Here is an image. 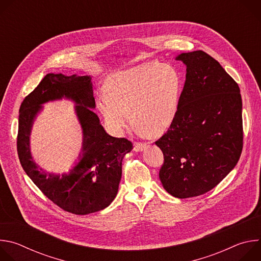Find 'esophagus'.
Masks as SVG:
<instances>
[{
  "label": "esophagus",
  "mask_w": 261,
  "mask_h": 261,
  "mask_svg": "<svg viewBox=\"0 0 261 261\" xmlns=\"http://www.w3.org/2000/svg\"><path fill=\"white\" fill-rule=\"evenodd\" d=\"M144 147H145V144H144V143L137 142V143H135V145H134V151H135V152H141V151L144 150Z\"/></svg>",
  "instance_id": "34e87169"
}]
</instances>
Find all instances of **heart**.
<instances>
[{"label":"heart","mask_w":261,"mask_h":261,"mask_svg":"<svg viewBox=\"0 0 261 261\" xmlns=\"http://www.w3.org/2000/svg\"><path fill=\"white\" fill-rule=\"evenodd\" d=\"M180 91L177 71L150 63L111 76L106 93L98 97V106L108 127L117 133L131 122L130 109L141 132L160 133L175 118Z\"/></svg>","instance_id":"obj_1"}]
</instances>
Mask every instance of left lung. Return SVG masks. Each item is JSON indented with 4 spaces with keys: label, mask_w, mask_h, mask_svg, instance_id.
Instances as JSON below:
<instances>
[{
    "label": "left lung",
    "mask_w": 261,
    "mask_h": 261,
    "mask_svg": "<svg viewBox=\"0 0 261 261\" xmlns=\"http://www.w3.org/2000/svg\"><path fill=\"white\" fill-rule=\"evenodd\" d=\"M187 66L177 111L155 143L164 156L159 177L177 198L202 195L237 165L243 150L239 85L202 50L176 57Z\"/></svg>",
    "instance_id": "obj_1"
}]
</instances>
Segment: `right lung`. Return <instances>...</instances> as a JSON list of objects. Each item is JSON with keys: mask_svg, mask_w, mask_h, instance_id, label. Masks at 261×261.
Segmentation results:
<instances>
[{"mask_svg": "<svg viewBox=\"0 0 261 261\" xmlns=\"http://www.w3.org/2000/svg\"><path fill=\"white\" fill-rule=\"evenodd\" d=\"M62 97L78 104L76 112L84 140L80 161L68 174L60 176L45 173L32 161L29 134L41 104ZM95 106L91 76L49 73L19 108L17 153L23 170L49 200L75 215L96 213L113 202L119 190L123 158L133 148L130 140L106 133L92 110Z\"/></svg>", "mask_w": 261, "mask_h": 261, "instance_id": "right-lung-1", "label": "right lung"}]
</instances>
